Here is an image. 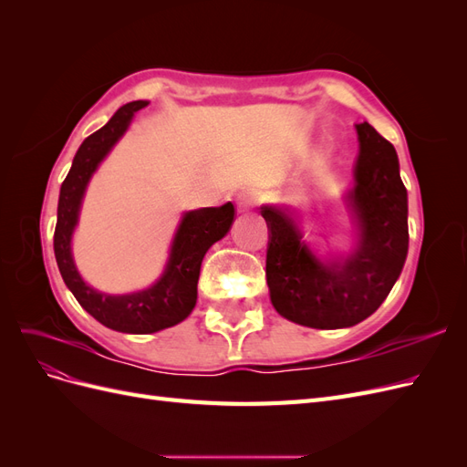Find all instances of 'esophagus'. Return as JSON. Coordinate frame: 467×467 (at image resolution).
Here are the masks:
<instances>
[{"mask_svg":"<svg viewBox=\"0 0 467 467\" xmlns=\"http://www.w3.org/2000/svg\"><path fill=\"white\" fill-rule=\"evenodd\" d=\"M259 194L255 191H242L237 192L235 196V204H237V210L239 212H247V210H253L257 204H259Z\"/></svg>","mask_w":467,"mask_h":467,"instance_id":"1","label":"esophagus"}]
</instances>
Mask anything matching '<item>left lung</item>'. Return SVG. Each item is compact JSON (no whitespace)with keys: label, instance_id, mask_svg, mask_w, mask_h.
<instances>
[{"label":"left lung","instance_id":"left-lung-1","mask_svg":"<svg viewBox=\"0 0 467 467\" xmlns=\"http://www.w3.org/2000/svg\"><path fill=\"white\" fill-rule=\"evenodd\" d=\"M360 155L348 201L360 225L348 257L323 263L285 210L263 206L271 228L266 285L276 312L314 329L350 327L372 316L400 278L409 247L407 189L395 148L368 122L357 124Z\"/></svg>","mask_w":467,"mask_h":467}]
</instances>
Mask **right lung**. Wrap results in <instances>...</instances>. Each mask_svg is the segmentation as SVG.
I'll return each instance as SVG.
<instances>
[{
	"label": "right lung",
	"mask_w": 467,
	"mask_h": 467,
	"mask_svg": "<svg viewBox=\"0 0 467 467\" xmlns=\"http://www.w3.org/2000/svg\"><path fill=\"white\" fill-rule=\"evenodd\" d=\"M146 105V101L122 105L103 129L83 140L72 169L62 182L58 222L54 230V255L66 286L88 314L105 327L120 333H155L187 319L196 304V285L206 251L230 232L235 220L232 202L187 212L175 234L165 273L148 290L109 296L93 290L81 280L72 259L69 239L78 223L83 192L97 165L129 129L134 112Z\"/></svg>",
	"instance_id": "add662e5"
}]
</instances>
